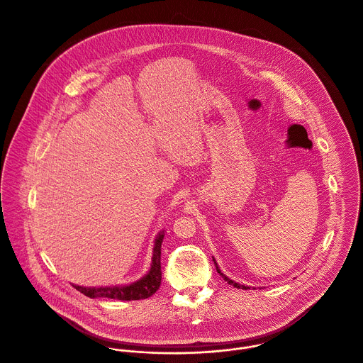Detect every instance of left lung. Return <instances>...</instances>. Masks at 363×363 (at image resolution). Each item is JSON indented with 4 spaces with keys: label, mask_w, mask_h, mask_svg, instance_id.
<instances>
[{
    "label": "left lung",
    "mask_w": 363,
    "mask_h": 363,
    "mask_svg": "<svg viewBox=\"0 0 363 363\" xmlns=\"http://www.w3.org/2000/svg\"><path fill=\"white\" fill-rule=\"evenodd\" d=\"M213 260H214V264H216V267H217V272H218V273H220V274H221V276L224 277V280H225V281H228V284H233L234 287H237V289H243V290L249 289L247 286H243V284H240V283H237V281L231 280V279H230L228 276H225V274H224V273H223V272L220 270V267H218V264H217V262H216V259H214V257H213Z\"/></svg>",
    "instance_id": "left-lung-1"
}]
</instances>
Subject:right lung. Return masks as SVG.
I'll return each mask as SVG.
<instances>
[{
  "instance_id": "add662e5",
  "label": "right lung",
  "mask_w": 363,
  "mask_h": 363,
  "mask_svg": "<svg viewBox=\"0 0 363 363\" xmlns=\"http://www.w3.org/2000/svg\"><path fill=\"white\" fill-rule=\"evenodd\" d=\"M164 237V231H160L155 240L153 245V253H152V262L149 272L140 277L139 280L125 284V286H106V287H83L73 284L76 290L83 293L84 296L90 298L96 297H107L114 300H143L156 293V290L160 287L162 281V270H160V250H162V242Z\"/></svg>"
}]
</instances>
